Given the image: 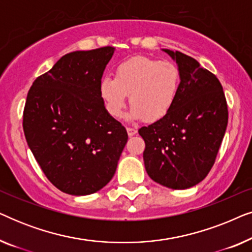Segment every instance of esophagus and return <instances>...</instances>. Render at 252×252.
<instances>
[{
	"label": "esophagus",
	"instance_id": "34e87169",
	"mask_svg": "<svg viewBox=\"0 0 252 252\" xmlns=\"http://www.w3.org/2000/svg\"><path fill=\"white\" fill-rule=\"evenodd\" d=\"M127 133H128L129 136H133L137 133V130L136 128H133V127H127Z\"/></svg>",
	"mask_w": 252,
	"mask_h": 252
}]
</instances>
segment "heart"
<instances>
[{
	"label": "heart",
	"mask_w": 252,
	"mask_h": 252,
	"mask_svg": "<svg viewBox=\"0 0 252 252\" xmlns=\"http://www.w3.org/2000/svg\"><path fill=\"white\" fill-rule=\"evenodd\" d=\"M181 74L168 61L137 56L120 63L115 78L105 75L99 81V95L113 118H119L126 106L127 95L132 104V119L159 120L177 101Z\"/></svg>",
	"instance_id": "heart-1"
}]
</instances>
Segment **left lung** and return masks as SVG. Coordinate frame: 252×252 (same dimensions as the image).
<instances>
[{
    "label": "left lung",
    "mask_w": 252,
    "mask_h": 252,
    "mask_svg": "<svg viewBox=\"0 0 252 252\" xmlns=\"http://www.w3.org/2000/svg\"><path fill=\"white\" fill-rule=\"evenodd\" d=\"M177 61L181 85L173 108L139 134L146 142L144 166L157 184L187 189L201 182L215 164L228 123L222 86L212 72L180 51L165 50Z\"/></svg>",
    "instance_id": "8db88e82"
}]
</instances>
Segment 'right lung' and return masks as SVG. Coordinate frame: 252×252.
I'll return each instance as SVG.
<instances>
[{"label": "right lung", "instance_id": "1", "mask_svg": "<svg viewBox=\"0 0 252 252\" xmlns=\"http://www.w3.org/2000/svg\"><path fill=\"white\" fill-rule=\"evenodd\" d=\"M115 48L73 51L34 80L23 128L41 170L55 187L81 196L115 174L128 135L105 110L99 81Z\"/></svg>", "mask_w": 252, "mask_h": 252}]
</instances>
